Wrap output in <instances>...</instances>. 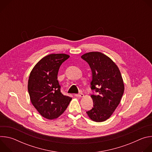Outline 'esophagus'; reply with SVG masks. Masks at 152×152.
Instances as JSON below:
<instances>
[{"instance_id":"obj_1","label":"esophagus","mask_w":152,"mask_h":152,"mask_svg":"<svg viewBox=\"0 0 152 152\" xmlns=\"http://www.w3.org/2000/svg\"><path fill=\"white\" fill-rule=\"evenodd\" d=\"M75 96L77 97H82L84 96V94H82V93H80V94H75Z\"/></svg>"}]
</instances>
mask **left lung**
Listing matches in <instances>:
<instances>
[{
    "label": "left lung",
    "mask_w": 152,
    "mask_h": 152,
    "mask_svg": "<svg viewBox=\"0 0 152 152\" xmlns=\"http://www.w3.org/2000/svg\"><path fill=\"white\" fill-rule=\"evenodd\" d=\"M81 58L88 62L91 69V89L98 93L91 96L93 107L86 113L94 121H104L113 114L124 93L121 73L113 60L101 52L86 53Z\"/></svg>",
    "instance_id": "8db88e82"
}]
</instances>
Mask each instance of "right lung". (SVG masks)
<instances>
[{
	"instance_id": "1",
	"label": "right lung",
	"mask_w": 152,
	"mask_h": 152,
	"mask_svg": "<svg viewBox=\"0 0 152 152\" xmlns=\"http://www.w3.org/2000/svg\"><path fill=\"white\" fill-rule=\"evenodd\" d=\"M69 57L64 53L47 55L35 65L30 73L28 89L31 103L47 119L59 117L72 100V97L62 94L57 80L61 65Z\"/></svg>"
}]
</instances>
